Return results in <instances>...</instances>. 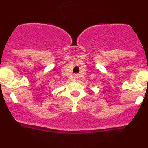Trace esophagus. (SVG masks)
<instances>
[{
    "label": "esophagus",
    "mask_w": 148,
    "mask_h": 148,
    "mask_svg": "<svg viewBox=\"0 0 148 148\" xmlns=\"http://www.w3.org/2000/svg\"><path fill=\"white\" fill-rule=\"evenodd\" d=\"M75 77H76V78H78V76H77V75H76V76H75Z\"/></svg>",
    "instance_id": "1"
}]
</instances>
